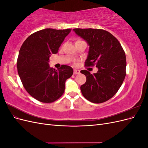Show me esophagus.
<instances>
[{
  "label": "esophagus",
  "mask_w": 148,
  "mask_h": 148,
  "mask_svg": "<svg viewBox=\"0 0 148 148\" xmlns=\"http://www.w3.org/2000/svg\"><path fill=\"white\" fill-rule=\"evenodd\" d=\"M79 73H80V71H79V70H76V69H75V70H73V73H74V75L79 74Z\"/></svg>",
  "instance_id": "34e87169"
}]
</instances>
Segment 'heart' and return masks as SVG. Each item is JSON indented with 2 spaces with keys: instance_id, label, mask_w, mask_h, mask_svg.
<instances>
[{
  "instance_id": "heart-1",
  "label": "heart",
  "mask_w": 148,
  "mask_h": 148,
  "mask_svg": "<svg viewBox=\"0 0 148 148\" xmlns=\"http://www.w3.org/2000/svg\"><path fill=\"white\" fill-rule=\"evenodd\" d=\"M82 41V40H79V39H78V40H77V41Z\"/></svg>"
}]
</instances>
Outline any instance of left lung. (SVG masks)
<instances>
[{"label": "left lung", "instance_id": "8db88e82", "mask_svg": "<svg viewBox=\"0 0 148 148\" xmlns=\"http://www.w3.org/2000/svg\"><path fill=\"white\" fill-rule=\"evenodd\" d=\"M89 46L85 66L98 68L93 75L86 70L80 72L86 82L80 89L83 96L93 103L104 102L112 97L122 86L126 76V56L120 43L110 33L102 29L75 28Z\"/></svg>", "mask_w": 148, "mask_h": 148}]
</instances>
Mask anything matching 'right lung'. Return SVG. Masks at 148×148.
I'll return each instance as SVG.
<instances>
[{
    "mask_svg": "<svg viewBox=\"0 0 148 148\" xmlns=\"http://www.w3.org/2000/svg\"><path fill=\"white\" fill-rule=\"evenodd\" d=\"M71 29L46 28L28 36L20 49L16 66L23 86L29 95L44 103H51L62 96L66 80L73 73L71 66L62 65L56 70L49 65V57L57 53Z\"/></svg>",
    "mask_w": 148,
    "mask_h": 148,
    "instance_id": "right-lung-1",
    "label": "right lung"
}]
</instances>
